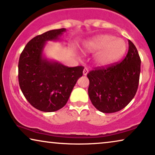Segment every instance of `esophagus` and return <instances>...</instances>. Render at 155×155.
<instances>
[{
    "instance_id": "34e87169",
    "label": "esophagus",
    "mask_w": 155,
    "mask_h": 155,
    "mask_svg": "<svg viewBox=\"0 0 155 155\" xmlns=\"http://www.w3.org/2000/svg\"><path fill=\"white\" fill-rule=\"evenodd\" d=\"M88 73V68H86V67H85L84 68V71H83V74H84V75H87V74Z\"/></svg>"
}]
</instances>
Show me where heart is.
<instances>
[{
    "mask_svg": "<svg viewBox=\"0 0 155 155\" xmlns=\"http://www.w3.org/2000/svg\"><path fill=\"white\" fill-rule=\"evenodd\" d=\"M86 48L89 51H98L96 56V62L101 65H108L122 58L127 50V44L121 38L103 35L88 42Z\"/></svg>",
    "mask_w": 155,
    "mask_h": 155,
    "instance_id": "b5f03b06",
    "label": "heart"
}]
</instances>
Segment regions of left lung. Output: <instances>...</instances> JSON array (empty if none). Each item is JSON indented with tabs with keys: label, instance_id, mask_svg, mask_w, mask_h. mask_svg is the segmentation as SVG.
Masks as SVG:
<instances>
[{
	"label": "left lung",
	"instance_id": "1",
	"mask_svg": "<svg viewBox=\"0 0 155 155\" xmlns=\"http://www.w3.org/2000/svg\"><path fill=\"white\" fill-rule=\"evenodd\" d=\"M128 51L120 63L96 67L87 74L88 93L95 108L105 113L124 108L135 96L141 60L135 45L128 40Z\"/></svg>",
	"mask_w": 155,
	"mask_h": 155
}]
</instances>
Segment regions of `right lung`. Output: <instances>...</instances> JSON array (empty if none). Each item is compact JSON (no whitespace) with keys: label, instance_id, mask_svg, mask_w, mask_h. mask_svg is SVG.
I'll return each mask as SVG.
<instances>
[{"label":"right lung","instance_id":"1","mask_svg":"<svg viewBox=\"0 0 155 155\" xmlns=\"http://www.w3.org/2000/svg\"><path fill=\"white\" fill-rule=\"evenodd\" d=\"M65 28L47 31L32 38L22 50L18 62V81L24 96L43 112H54L67 104L84 69L68 67L43 57L47 41L58 40Z\"/></svg>","mask_w":155,"mask_h":155}]
</instances>
